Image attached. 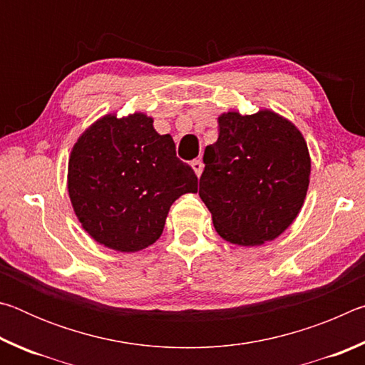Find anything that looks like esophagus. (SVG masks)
<instances>
[{
	"mask_svg": "<svg viewBox=\"0 0 365 365\" xmlns=\"http://www.w3.org/2000/svg\"><path fill=\"white\" fill-rule=\"evenodd\" d=\"M191 168H193L195 174H196L197 177H201V174H202V169H205V164H202V160L196 159V160H193V163H191Z\"/></svg>",
	"mask_w": 365,
	"mask_h": 365,
	"instance_id": "esophagus-1",
	"label": "esophagus"
}]
</instances>
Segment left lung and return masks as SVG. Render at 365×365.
Instances as JSON below:
<instances>
[{"instance_id": "1", "label": "left lung", "mask_w": 365, "mask_h": 365, "mask_svg": "<svg viewBox=\"0 0 365 365\" xmlns=\"http://www.w3.org/2000/svg\"><path fill=\"white\" fill-rule=\"evenodd\" d=\"M219 138L205 150L200 196L225 242L261 246L298 217L311 156L292 120L270 109L219 115Z\"/></svg>"}]
</instances>
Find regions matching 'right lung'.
Listing matches in <instances>:
<instances>
[{
    "instance_id": "1",
    "label": "right lung",
    "mask_w": 365,
    "mask_h": 365,
    "mask_svg": "<svg viewBox=\"0 0 365 365\" xmlns=\"http://www.w3.org/2000/svg\"><path fill=\"white\" fill-rule=\"evenodd\" d=\"M153 117L106 114L72 146L67 191L77 219L96 243L137 252L163 235L169 209L196 193L197 177L175 154L170 135Z\"/></svg>"
}]
</instances>
